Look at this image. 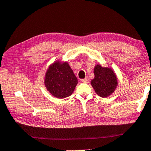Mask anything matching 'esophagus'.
<instances>
[{
    "label": "esophagus",
    "mask_w": 151,
    "mask_h": 151,
    "mask_svg": "<svg viewBox=\"0 0 151 151\" xmlns=\"http://www.w3.org/2000/svg\"><path fill=\"white\" fill-rule=\"evenodd\" d=\"M82 82H83V83H88V82H89V79H88V77H86L85 79H82Z\"/></svg>",
    "instance_id": "esophagus-1"
}]
</instances>
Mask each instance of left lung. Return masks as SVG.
Segmentation results:
<instances>
[{"instance_id":"8db88e82","label":"left lung","mask_w":151,"mask_h":151,"mask_svg":"<svg viewBox=\"0 0 151 151\" xmlns=\"http://www.w3.org/2000/svg\"><path fill=\"white\" fill-rule=\"evenodd\" d=\"M94 74V78L91 81V85L98 95L106 97L114 91L117 86V80L112 70L96 65Z\"/></svg>"}]
</instances>
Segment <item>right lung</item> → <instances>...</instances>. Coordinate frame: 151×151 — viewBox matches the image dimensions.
<instances>
[{"label": "right lung", "mask_w": 151, "mask_h": 151, "mask_svg": "<svg viewBox=\"0 0 151 151\" xmlns=\"http://www.w3.org/2000/svg\"><path fill=\"white\" fill-rule=\"evenodd\" d=\"M78 83L77 77L67 62L54 63L48 68L45 77L47 90L57 98L63 99L72 94Z\"/></svg>", "instance_id": "add662e5"}]
</instances>
